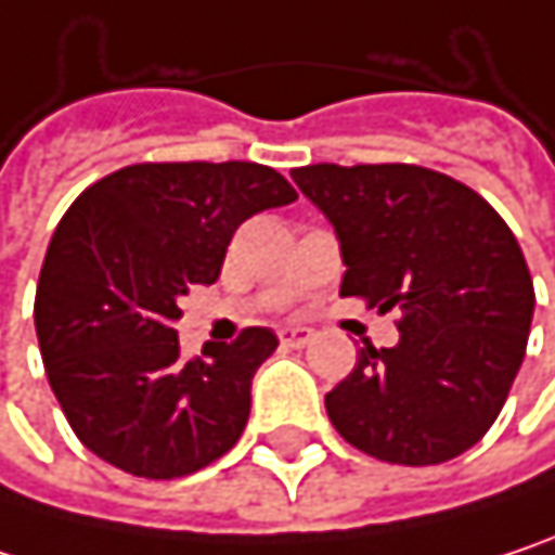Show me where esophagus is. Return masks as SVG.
Returning <instances> with one entry per match:
<instances>
[{
    "mask_svg": "<svg viewBox=\"0 0 555 555\" xmlns=\"http://www.w3.org/2000/svg\"><path fill=\"white\" fill-rule=\"evenodd\" d=\"M314 340V331L311 327H279V344L288 347V350H301Z\"/></svg>",
    "mask_w": 555,
    "mask_h": 555,
    "instance_id": "34e87169",
    "label": "esophagus"
}]
</instances>
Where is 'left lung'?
I'll use <instances>...</instances> for the list:
<instances>
[{"label": "left lung", "instance_id": "left-lung-1", "mask_svg": "<svg viewBox=\"0 0 555 555\" xmlns=\"http://www.w3.org/2000/svg\"><path fill=\"white\" fill-rule=\"evenodd\" d=\"M331 218L340 295L398 308V344L357 353L324 395L337 434L395 466H437L495 424L520 370L533 279L517 237L466 182L414 164L292 169Z\"/></svg>", "mask_w": 555, "mask_h": 555}]
</instances>
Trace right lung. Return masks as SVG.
<instances>
[{
	"instance_id": "obj_1",
	"label": "right lung",
	"mask_w": 555,
	"mask_h": 555,
	"mask_svg": "<svg viewBox=\"0 0 555 555\" xmlns=\"http://www.w3.org/2000/svg\"><path fill=\"white\" fill-rule=\"evenodd\" d=\"M295 198L276 169L244 160L134 164L79 192L41 267L35 327L82 447L131 476L179 479L241 440L276 334L244 327L185 360L172 324L192 285L221 276L234 231Z\"/></svg>"
}]
</instances>
